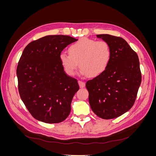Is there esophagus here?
Returning a JSON list of instances; mask_svg holds the SVG:
<instances>
[{
	"label": "esophagus",
	"instance_id": "esophagus-1",
	"mask_svg": "<svg viewBox=\"0 0 156 156\" xmlns=\"http://www.w3.org/2000/svg\"><path fill=\"white\" fill-rule=\"evenodd\" d=\"M78 83H79L80 88H84V87H85V83L84 82L81 81H79Z\"/></svg>",
	"mask_w": 156,
	"mask_h": 156
}]
</instances>
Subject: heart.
Listing matches in <instances>:
<instances>
[{
	"instance_id": "obj_1",
	"label": "heart",
	"mask_w": 156,
	"mask_h": 156,
	"mask_svg": "<svg viewBox=\"0 0 156 156\" xmlns=\"http://www.w3.org/2000/svg\"><path fill=\"white\" fill-rule=\"evenodd\" d=\"M69 54L60 55L61 64L69 75H73L79 66L81 73L95 77L108 68L112 58V49L108 42L84 37L70 45Z\"/></svg>"
}]
</instances>
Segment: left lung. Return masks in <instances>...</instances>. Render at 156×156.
<instances>
[{
	"instance_id": "left-lung-1",
	"label": "left lung",
	"mask_w": 156,
	"mask_h": 156,
	"mask_svg": "<svg viewBox=\"0 0 156 156\" xmlns=\"http://www.w3.org/2000/svg\"><path fill=\"white\" fill-rule=\"evenodd\" d=\"M97 37L109 44L112 58L104 72L87 82L88 100L98 116L115 119L134 105L142 79L139 57L122 37L109 34Z\"/></svg>"
}]
</instances>
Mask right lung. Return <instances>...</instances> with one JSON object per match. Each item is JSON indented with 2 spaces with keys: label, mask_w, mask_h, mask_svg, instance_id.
<instances>
[{
  "label": "right lung",
  "mask_w": 156,
  "mask_h": 156,
  "mask_svg": "<svg viewBox=\"0 0 156 156\" xmlns=\"http://www.w3.org/2000/svg\"><path fill=\"white\" fill-rule=\"evenodd\" d=\"M76 41L69 36H46L30 42L23 50L17 68L18 90L35 119L56 124L69 116L79 86L76 79L64 72L60 55Z\"/></svg>",
  "instance_id": "right-lung-1"
}]
</instances>
